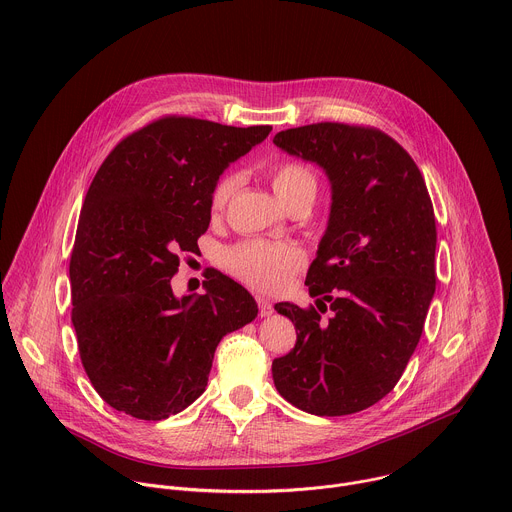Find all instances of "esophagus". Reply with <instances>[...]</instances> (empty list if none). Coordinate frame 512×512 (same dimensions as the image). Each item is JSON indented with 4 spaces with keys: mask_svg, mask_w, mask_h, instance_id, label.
Segmentation results:
<instances>
[{
    "mask_svg": "<svg viewBox=\"0 0 512 512\" xmlns=\"http://www.w3.org/2000/svg\"><path fill=\"white\" fill-rule=\"evenodd\" d=\"M257 306H259V316H261V318L273 314V306H271V302H267L265 298H257Z\"/></svg>",
    "mask_w": 512,
    "mask_h": 512,
    "instance_id": "34e87169",
    "label": "esophagus"
}]
</instances>
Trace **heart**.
I'll return each instance as SVG.
<instances>
[{
    "mask_svg": "<svg viewBox=\"0 0 512 512\" xmlns=\"http://www.w3.org/2000/svg\"><path fill=\"white\" fill-rule=\"evenodd\" d=\"M241 184L239 172H227L216 180L210 192L212 214H221ZM271 186L277 198L287 206L298 200H312L318 194L316 172L302 162H281L271 170ZM223 265L253 289L275 294L287 287L306 263L304 253L289 243L243 241L223 251Z\"/></svg>",
    "mask_w": 512,
    "mask_h": 512,
    "instance_id": "1",
    "label": "heart"
}]
</instances>
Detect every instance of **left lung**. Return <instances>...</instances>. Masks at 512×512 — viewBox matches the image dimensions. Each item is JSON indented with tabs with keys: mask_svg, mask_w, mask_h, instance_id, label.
Listing matches in <instances>:
<instances>
[{
	"mask_svg": "<svg viewBox=\"0 0 512 512\" xmlns=\"http://www.w3.org/2000/svg\"><path fill=\"white\" fill-rule=\"evenodd\" d=\"M273 143L332 182L328 229L306 277L321 312L275 306L298 340L273 360V383L306 413L350 415L393 391L421 338L435 291L433 204L413 158L377 127L324 121L279 131Z\"/></svg>",
	"mask_w": 512,
	"mask_h": 512,
	"instance_id": "8db88e82",
	"label": "left lung"
}]
</instances>
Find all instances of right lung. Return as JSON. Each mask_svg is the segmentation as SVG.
Wrapping results in <instances>:
<instances>
[{
    "mask_svg": "<svg viewBox=\"0 0 512 512\" xmlns=\"http://www.w3.org/2000/svg\"><path fill=\"white\" fill-rule=\"evenodd\" d=\"M269 131L166 115L97 170L68 271L81 362L113 409L145 421L180 413L204 393L221 338L255 320L253 296L221 271L196 298L178 300L170 279L198 251L218 176Z\"/></svg>",
    "mask_w": 512,
    "mask_h": 512,
    "instance_id": "right-lung-1",
    "label": "right lung"
}]
</instances>
